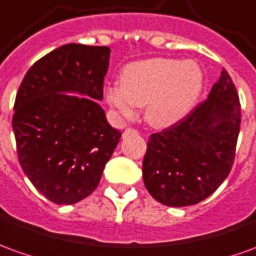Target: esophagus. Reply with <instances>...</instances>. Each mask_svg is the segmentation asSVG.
<instances>
[{"instance_id": "obj_1", "label": "esophagus", "mask_w": 256, "mask_h": 256, "mask_svg": "<svg viewBox=\"0 0 256 256\" xmlns=\"http://www.w3.org/2000/svg\"><path fill=\"white\" fill-rule=\"evenodd\" d=\"M136 130H134V128H126L124 131V135H130V134H136Z\"/></svg>"}]
</instances>
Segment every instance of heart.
Segmentation results:
<instances>
[{
	"instance_id": "b5f03b06",
	"label": "heart",
	"mask_w": 256,
	"mask_h": 256,
	"mask_svg": "<svg viewBox=\"0 0 256 256\" xmlns=\"http://www.w3.org/2000/svg\"><path fill=\"white\" fill-rule=\"evenodd\" d=\"M204 84V74L194 61L152 58L126 65L120 84L107 86V103L120 117H135L145 106L146 120L154 126L176 124L191 110Z\"/></svg>"
}]
</instances>
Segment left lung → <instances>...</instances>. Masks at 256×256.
Segmentation results:
<instances>
[{
  "mask_svg": "<svg viewBox=\"0 0 256 256\" xmlns=\"http://www.w3.org/2000/svg\"><path fill=\"white\" fill-rule=\"evenodd\" d=\"M241 124V104L223 70L206 100L148 140L142 172L146 190L160 204L195 205L232 172Z\"/></svg>",
  "mask_w": 256,
  "mask_h": 256,
  "instance_id": "left-lung-1",
  "label": "left lung"
}]
</instances>
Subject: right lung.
Returning <instances> with one entry per match:
<instances>
[{
    "label": "right lung",
    "instance_id": "add662e5",
    "mask_svg": "<svg viewBox=\"0 0 256 256\" xmlns=\"http://www.w3.org/2000/svg\"><path fill=\"white\" fill-rule=\"evenodd\" d=\"M108 58L104 46H61L32 65L16 93L12 128L19 163L57 205L76 204L98 188L121 138L98 103Z\"/></svg>",
    "mask_w": 256,
    "mask_h": 256
}]
</instances>
